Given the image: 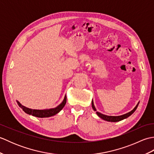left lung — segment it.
Listing matches in <instances>:
<instances>
[{"mask_svg":"<svg viewBox=\"0 0 154 154\" xmlns=\"http://www.w3.org/2000/svg\"><path fill=\"white\" fill-rule=\"evenodd\" d=\"M139 104V102L138 103L136 104V106L134 107V109L130 111V112H128L126 114H124L123 115H120V116H107L105 115V114H101L99 112H97V110L95 109V106L94 105V103H93V100H92V108L93 109L96 111V113L98 115V116L100 117V119H102L104 120H106L108 121V122H119V121L120 120H122L125 119H127L128 117H129L130 115H132V114L135 112V110H136L137 107H138Z\"/></svg>","mask_w":154,"mask_h":154,"instance_id":"1","label":"left lung"}]
</instances>
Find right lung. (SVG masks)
<instances>
[{
	"label": "right lung",
	"mask_w": 154,
	"mask_h": 154,
	"mask_svg": "<svg viewBox=\"0 0 154 154\" xmlns=\"http://www.w3.org/2000/svg\"><path fill=\"white\" fill-rule=\"evenodd\" d=\"M16 102H17L18 106L28 114H30V115H32L38 118H48V117L54 116L58 112H60V111L62 110V109H63L64 106L65 105V104H66L67 97H66V95H65L63 100L62 101V103L60 104H59V105L55 108H53V109H44V110L29 109V108H27L22 105V104L20 103L19 101L16 100Z\"/></svg>",
	"instance_id": "obj_1"
}]
</instances>
